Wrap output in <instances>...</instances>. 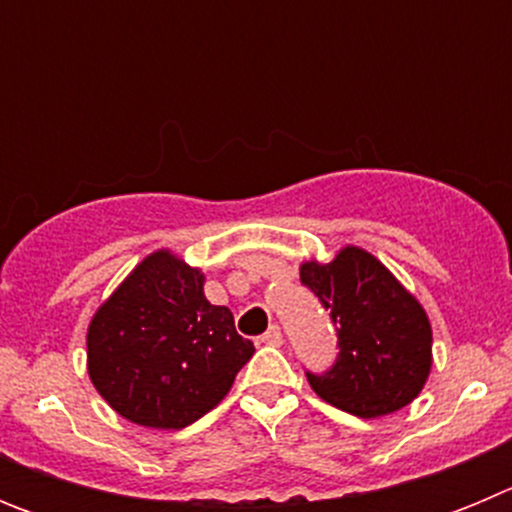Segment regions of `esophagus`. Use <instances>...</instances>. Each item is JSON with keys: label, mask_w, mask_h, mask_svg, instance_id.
Segmentation results:
<instances>
[{"label": "esophagus", "mask_w": 512, "mask_h": 512, "mask_svg": "<svg viewBox=\"0 0 512 512\" xmlns=\"http://www.w3.org/2000/svg\"><path fill=\"white\" fill-rule=\"evenodd\" d=\"M259 341L264 343V346H282V330H279V325H269V330H266Z\"/></svg>", "instance_id": "1"}]
</instances>
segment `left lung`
Here are the masks:
<instances>
[{
	"label": "left lung",
	"mask_w": 512,
	"mask_h": 512,
	"mask_svg": "<svg viewBox=\"0 0 512 512\" xmlns=\"http://www.w3.org/2000/svg\"><path fill=\"white\" fill-rule=\"evenodd\" d=\"M300 282L330 312L336 364L307 374L318 397L359 418L405 408L431 372V323L372 253L346 246L330 264H302Z\"/></svg>",
	"instance_id": "obj_1"
}]
</instances>
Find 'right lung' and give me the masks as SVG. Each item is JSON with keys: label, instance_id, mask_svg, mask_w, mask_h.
Here are the masks:
<instances>
[{"label": "right lung", "instance_id": "right-lung-1", "mask_svg": "<svg viewBox=\"0 0 512 512\" xmlns=\"http://www.w3.org/2000/svg\"><path fill=\"white\" fill-rule=\"evenodd\" d=\"M200 269L169 251L140 261L92 318L89 377L122 418L179 431L210 413L253 356L233 312L210 305Z\"/></svg>", "mask_w": 512, "mask_h": 512}]
</instances>
